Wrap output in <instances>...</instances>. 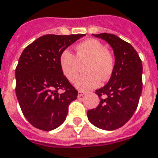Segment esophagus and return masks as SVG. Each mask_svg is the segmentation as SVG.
Masks as SVG:
<instances>
[{
  "instance_id": "34e87169",
  "label": "esophagus",
  "mask_w": 158,
  "mask_h": 158,
  "mask_svg": "<svg viewBox=\"0 0 158 158\" xmlns=\"http://www.w3.org/2000/svg\"><path fill=\"white\" fill-rule=\"evenodd\" d=\"M83 95H85V93H84V92H82V91H79V92H78V97L79 98L82 97Z\"/></svg>"
}]
</instances>
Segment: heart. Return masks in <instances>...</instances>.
I'll return each instance as SVG.
<instances>
[{
  "label": "heart",
  "instance_id": "heart-1",
  "mask_svg": "<svg viewBox=\"0 0 158 158\" xmlns=\"http://www.w3.org/2000/svg\"><path fill=\"white\" fill-rule=\"evenodd\" d=\"M76 55L65 50L60 57V69L65 77L73 81L79 74L80 65H84L85 74L74 81V85L82 91L98 87L102 80L110 78L114 69V57L104 44L94 39L79 43L75 48Z\"/></svg>",
  "mask_w": 158,
  "mask_h": 158
}]
</instances>
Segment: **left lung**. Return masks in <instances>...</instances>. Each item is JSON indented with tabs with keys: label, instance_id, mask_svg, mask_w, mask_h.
I'll return each instance as SVG.
<instances>
[{
	"label": "left lung",
	"instance_id": "1",
	"mask_svg": "<svg viewBox=\"0 0 158 158\" xmlns=\"http://www.w3.org/2000/svg\"><path fill=\"white\" fill-rule=\"evenodd\" d=\"M113 49L115 64L110 80L96 91L100 102L87 111L89 121L98 128L113 131L122 127L137 109L143 87L142 61L133 47L114 34H93Z\"/></svg>",
	"mask_w": 158,
	"mask_h": 158
}]
</instances>
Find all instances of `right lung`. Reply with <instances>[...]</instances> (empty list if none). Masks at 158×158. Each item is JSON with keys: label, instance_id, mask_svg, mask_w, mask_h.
Here are the masks:
<instances>
[{"label": "right lung", "instance_id": "right-lung-1", "mask_svg": "<svg viewBox=\"0 0 158 158\" xmlns=\"http://www.w3.org/2000/svg\"><path fill=\"white\" fill-rule=\"evenodd\" d=\"M83 36L43 35L21 53L15 69L16 97L23 115L35 128L48 131L59 127L77 98L78 91L61 71L60 57Z\"/></svg>", "mask_w": 158, "mask_h": 158}]
</instances>
